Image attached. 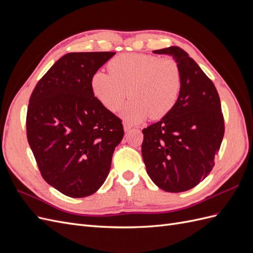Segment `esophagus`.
<instances>
[{
  "mask_svg": "<svg viewBox=\"0 0 253 253\" xmlns=\"http://www.w3.org/2000/svg\"><path fill=\"white\" fill-rule=\"evenodd\" d=\"M132 128H133V126L129 125V124H127V122H126V124H125V131L126 132H129Z\"/></svg>",
  "mask_w": 253,
  "mask_h": 253,
  "instance_id": "esophagus-1",
  "label": "esophagus"
}]
</instances>
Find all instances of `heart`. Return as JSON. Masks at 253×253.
<instances>
[{
  "instance_id": "1",
  "label": "heart",
  "mask_w": 253,
  "mask_h": 253,
  "mask_svg": "<svg viewBox=\"0 0 253 253\" xmlns=\"http://www.w3.org/2000/svg\"><path fill=\"white\" fill-rule=\"evenodd\" d=\"M109 73L98 71L90 79L93 94L105 109L117 112L126 99L122 116L131 124L147 118L159 119L177 103L182 73L177 61L144 53H125L110 60Z\"/></svg>"
}]
</instances>
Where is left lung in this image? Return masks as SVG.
<instances>
[{
	"instance_id": "left-lung-1",
	"label": "left lung",
	"mask_w": 253,
	"mask_h": 253,
	"mask_svg": "<svg viewBox=\"0 0 253 253\" xmlns=\"http://www.w3.org/2000/svg\"><path fill=\"white\" fill-rule=\"evenodd\" d=\"M171 55L182 73V87L174 109L142 129V158L156 186L183 192L204 180L214 167L225 134L220 100L213 82L178 46L153 51Z\"/></svg>"
}]
</instances>
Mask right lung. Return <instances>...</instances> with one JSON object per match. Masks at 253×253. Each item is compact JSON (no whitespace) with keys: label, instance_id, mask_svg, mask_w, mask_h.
Returning a JSON list of instances; mask_svg holds the SVG:
<instances>
[{"label":"right lung","instance_id":"obj_1","mask_svg":"<svg viewBox=\"0 0 253 253\" xmlns=\"http://www.w3.org/2000/svg\"><path fill=\"white\" fill-rule=\"evenodd\" d=\"M115 52H70L37 83L29 98L26 134L44 180L70 197H85L110 173L124 137L121 119L99 102L91 76Z\"/></svg>","mask_w":253,"mask_h":253}]
</instances>
